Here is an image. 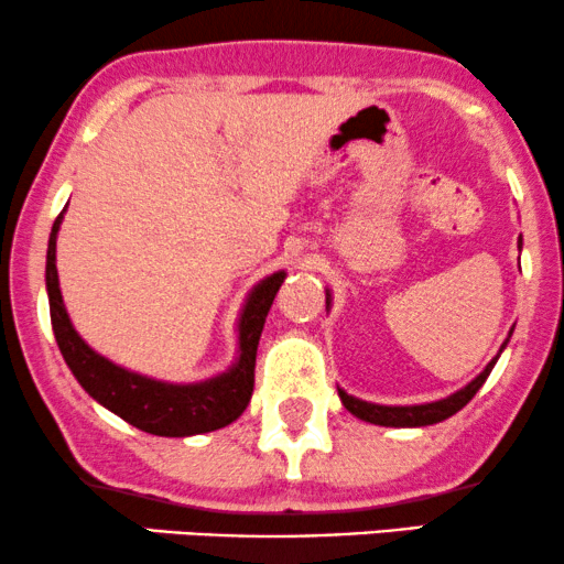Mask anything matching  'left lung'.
I'll use <instances>...</instances> for the list:
<instances>
[{
  "mask_svg": "<svg viewBox=\"0 0 564 564\" xmlns=\"http://www.w3.org/2000/svg\"><path fill=\"white\" fill-rule=\"evenodd\" d=\"M498 357L490 361L488 367L482 369L480 377H475L473 382L467 384L465 390L454 392L446 400H438V403H426V405H375V403H365V400H357L351 395H346L344 390H338L341 395V403L349 413L357 415V419L367 421V423H377V426H431V423H438L444 419H449L457 411H462L469 400L475 398V392L482 388V382L488 380V375L496 367Z\"/></svg>",
  "mask_w": 564,
  "mask_h": 564,
  "instance_id": "1",
  "label": "left lung"
}]
</instances>
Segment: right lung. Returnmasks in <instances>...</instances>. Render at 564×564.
Returning a JSON list of instances; mask_svg holds the SVG:
<instances>
[{"label":"right lung","mask_w":564,"mask_h":564,"mask_svg":"<svg viewBox=\"0 0 564 564\" xmlns=\"http://www.w3.org/2000/svg\"><path fill=\"white\" fill-rule=\"evenodd\" d=\"M64 213L53 223L48 257H45V288H48L51 323L58 349L64 354L82 388L99 400L112 413H118L130 426L156 436H192L223 429L234 423L249 405L253 392V367H257V346L264 330L269 307L274 303L276 290L284 282V272L267 276L251 292L241 315V357L230 372L199 384H164L149 377L126 372L112 361L99 357L82 341L72 321H68L64 300L58 290L56 272V234Z\"/></svg>","instance_id":"1"}]
</instances>
